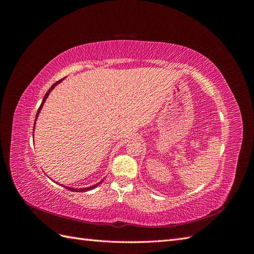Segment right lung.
Listing matches in <instances>:
<instances>
[{"label": "right lung", "mask_w": 254, "mask_h": 254, "mask_svg": "<svg viewBox=\"0 0 254 254\" xmlns=\"http://www.w3.org/2000/svg\"><path fill=\"white\" fill-rule=\"evenodd\" d=\"M61 80H63V79H60V80H58L57 82H55V83H54L53 84V86L50 88V90L47 92V94H45L44 95V97H43V101H42V104L40 105V107H39V109H38V111H37V115H36V119L38 118V114H39V112L41 111V109H42V106H43V104H44V102H45V99H47L48 98V96H49V94H50V92L54 89V88H55V86H57V84L61 81ZM36 121V120H35ZM36 123V122H35ZM34 128H35V124H34ZM99 183H101V182H99ZM99 183H97V184H95V186H93V187H90V188H84V189H73V188H66L67 190H73V191H87V190H92V189H94V188H96L97 186H98V184Z\"/></svg>", "instance_id": "right-lung-1"}]
</instances>
